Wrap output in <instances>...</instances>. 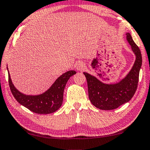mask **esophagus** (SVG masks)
Wrapping results in <instances>:
<instances>
[{
	"instance_id": "obj_1",
	"label": "esophagus",
	"mask_w": 150,
	"mask_h": 150,
	"mask_svg": "<svg viewBox=\"0 0 150 150\" xmlns=\"http://www.w3.org/2000/svg\"><path fill=\"white\" fill-rule=\"evenodd\" d=\"M84 69H85V64H84L82 62L78 63L77 66V69L78 71H83Z\"/></svg>"
}]
</instances>
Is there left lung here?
I'll return each mask as SVG.
<instances>
[{
	"label": "left lung",
	"mask_w": 150,
	"mask_h": 150,
	"mask_svg": "<svg viewBox=\"0 0 150 150\" xmlns=\"http://www.w3.org/2000/svg\"><path fill=\"white\" fill-rule=\"evenodd\" d=\"M126 39L131 46L136 60L131 70L123 79L114 84L104 83L94 76L83 73L87 79L90 100L96 108L102 110L115 109L128 102L135 93L142 64V56L130 33H126Z\"/></svg>",
	"instance_id": "obj_1"
}]
</instances>
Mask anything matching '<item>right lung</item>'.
Returning a JSON list of instances; mask_svg holds the SVG:
<instances>
[{"mask_svg": "<svg viewBox=\"0 0 150 150\" xmlns=\"http://www.w3.org/2000/svg\"><path fill=\"white\" fill-rule=\"evenodd\" d=\"M75 73V71H67L60 75L47 91L39 95L33 96L26 95L19 92L13 84L8 71L9 87L14 98L20 104L39 114L54 113L60 108L62 104L63 94L67 82Z\"/></svg>", "mask_w": 150, "mask_h": 150, "instance_id": "obj_1", "label": "right lung"}]
</instances>
